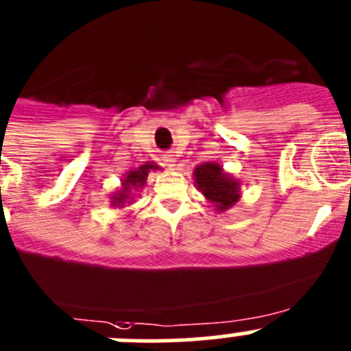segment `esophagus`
<instances>
[{"label":"esophagus","instance_id":"obj_1","mask_svg":"<svg viewBox=\"0 0 351 351\" xmlns=\"http://www.w3.org/2000/svg\"><path fill=\"white\" fill-rule=\"evenodd\" d=\"M164 165L167 169H172V171H174V169L177 167V160H176L174 155H165V157H164Z\"/></svg>","mask_w":351,"mask_h":351}]
</instances>
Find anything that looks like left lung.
Here are the masks:
<instances>
[{
  "label": "left lung",
  "instance_id": "1",
  "mask_svg": "<svg viewBox=\"0 0 351 351\" xmlns=\"http://www.w3.org/2000/svg\"><path fill=\"white\" fill-rule=\"evenodd\" d=\"M197 189L210 201L218 213L227 211L241 199V180L223 171L217 162H204L193 171Z\"/></svg>",
  "mask_w": 351,
  "mask_h": 351
}]
</instances>
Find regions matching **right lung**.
<instances>
[{
  "instance_id": "obj_1",
  "label": "right lung",
  "mask_w": 351,
  "mask_h": 351,
  "mask_svg": "<svg viewBox=\"0 0 351 351\" xmlns=\"http://www.w3.org/2000/svg\"><path fill=\"white\" fill-rule=\"evenodd\" d=\"M152 171H162L160 165L154 164V162H147L141 167L134 169L124 174L121 179V187L109 196L110 206L116 208H124L126 204H131L134 201V193L140 189H143V186L147 184V177Z\"/></svg>"
}]
</instances>
